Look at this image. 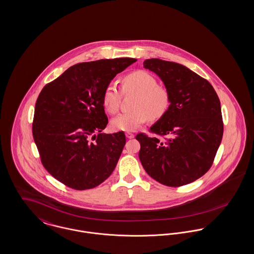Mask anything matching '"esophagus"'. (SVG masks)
<instances>
[{"label":"esophagus","mask_w":254,"mask_h":254,"mask_svg":"<svg viewBox=\"0 0 254 254\" xmlns=\"http://www.w3.org/2000/svg\"><path fill=\"white\" fill-rule=\"evenodd\" d=\"M126 136H127V138H128V139H132V138H134V134L127 131V132H126Z\"/></svg>","instance_id":"1"}]
</instances>
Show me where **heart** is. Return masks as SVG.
Masks as SVG:
<instances>
[{
    "label": "heart",
    "mask_w": 254,
    "mask_h": 254,
    "mask_svg": "<svg viewBox=\"0 0 254 254\" xmlns=\"http://www.w3.org/2000/svg\"><path fill=\"white\" fill-rule=\"evenodd\" d=\"M123 94H135L133 110L121 113L111 121L115 130L133 131L150 119L157 121L163 117L170 106L169 91L157 84L156 77L146 70H135L122 80ZM122 92L115 82L109 83L103 93V106L110 113H117Z\"/></svg>",
    "instance_id": "1"
}]
</instances>
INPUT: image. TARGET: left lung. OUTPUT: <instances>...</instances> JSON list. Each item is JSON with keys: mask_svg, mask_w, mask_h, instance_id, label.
Wrapping results in <instances>:
<instances>
[{"mask_svg": "<svg viewBox=\"0 0 254 254\" xmlns=\"http://www.w3.org/2000/svg\"><path fill=\"white\" fill-rule=\"evenodd\" d=\"M144 67L161 78L171 100L166 114L149 130L158 136H135L139 159L156 182L175 188L188 185L213 165L223 135L219 98L208 80L180 64L149 59Z\"/></svg>", "mask_w": 254, "mask_h": 254, "instance_id": "left-lung-1", "label": "left lung"}]
</instances>
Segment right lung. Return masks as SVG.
<instances>
[{
  "instance_id": "right-lung-1",
  "label": "right lung",
  "mask_w": 254,
  "mask_h": 254,
  "mask_svg": "<svg viewBox=\"0 0 254 254\" xmlns=\"http://www.w3.org/2000/svg\"><path fill=\"white\" fill-rule=\"evenodd\" d=\"M136 61L80 63L41 90L33 136L42 165L64 186L76 190L94 189L115 169L126 136L124 131L100 133L108 124L102 98L116 74Z\"/></svg>"
}]
</instances>
